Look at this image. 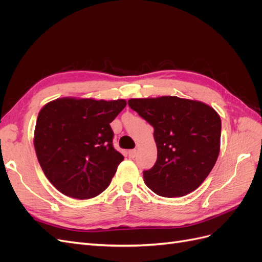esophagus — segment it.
Segmentation results:
<instances>
[{
	"mask_svg": "<svg viewBox=\"0 0 262 262\" xmlns=\"http://www.w3.org/2000/svg\"><path fill=\"white\" fill-rule=\"evenodd\" d=\"M137 155V149H130L129 150V157L130 158H134Z\"/></svg>",
	"mask_w": 262,
	"mask_h": 262,
	"instance_id": "obj_1",
	"label": "esophagus"
}]
</instances>
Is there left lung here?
<instances>
[{
    "mask_svg": "<svg viewBox=\"0 0 262 262\" xmlns=\"http://www.w3.org/2000/svg\"><path fill=\"white\" fill-rule=\"evenodd\" d=\"M128 105L154 128L157 160L143 171L145 185L165 198L192 192L217 160L219 114L204 102L177 96L132 98Z\"/></svg>",
    "mask_w": 262,
    "mask_h": 262,
    "instance_id": "obj_1",
    "label": "left lung"
}]
</instances>
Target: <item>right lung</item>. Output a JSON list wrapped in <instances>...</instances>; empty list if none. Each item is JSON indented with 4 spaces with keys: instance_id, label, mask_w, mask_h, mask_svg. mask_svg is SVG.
Here are the masks:
<instances>
[{
    "instance_id": "obj_1",
    "label": "right lung",
    "mask_w": 262,
    "mask_h": 262,
    "mask_svg": "<svg viewBox=\"0 0 262 262\" xmlns=\"http://www.w3.org/2000/svg\"><path fill=\"white\" fill-rule=\"evenodd\" d=\"M124 99L64 97L38 114L34 145L46 177L74 199H91L109 186L121 153L113 146L110 123L125 107Z\"/></svg>"
}]
</instances>
